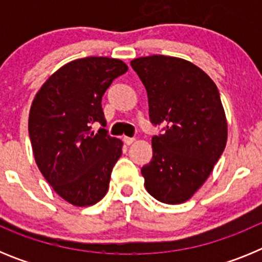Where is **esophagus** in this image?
Returning a JSON list of instances; mask_svg holds the SVG:
<instances>
[{
    "instance_id": "34e87169",
    "label": "esophagus",
    "mask_w": 262,
    "mask_h": 262,
    "mask_svg": "<svg viewBox=\"0 0 262 262\" xmlns=\"http://www.w3.org/2000/svg\"><path fill=\"white\" fill-rule=\"evenodd\" d=\"M123 142H124V144L131 145L134 142H135V139H134V138H128V136H124V138H123Z\"/></svg>"
}]
</instances>
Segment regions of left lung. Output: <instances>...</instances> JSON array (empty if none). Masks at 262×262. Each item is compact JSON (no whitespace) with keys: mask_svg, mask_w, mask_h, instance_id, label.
<instances>
[{"mask_svg":"<svg viewBox=\"0 0 262 262\" xmlns=\"http://www.w3.org/2000/svg\"><path fill=\"white\" fill-rule=\"evenodd\" d=\"M131 67L144 84L149 118L165 133L152 138L151 163L142 168L144 186L168 205L190 200L205 184L227 143V119L214 81L193 62L152 55Z\"/></svg>","mask_w":262,"mask_h":262,"instance_id":"1","label":"left lung"}]
</instances>
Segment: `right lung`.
I'll use <instances>...</instances> for the list:
<instances>
[{
	"mask_svg": "<svg viewBox=\"0 0 262 262\" xmlns=\"http://www.w3.org/2000/svg\"><path fill=\"white\" fill-rule=\"evenodd\" d=\"M128 71L119 59L90 56L68 62L48 77L32 101L29 135L35 163L46 181L73 206L96 205L108 190L122 140L106 126L102 96Z\"/></svg>",
	"mask_w": 262,
	"mask_h": 262,
	"instance_id": "1",
	"label": "right lung"
}]
</instances>
